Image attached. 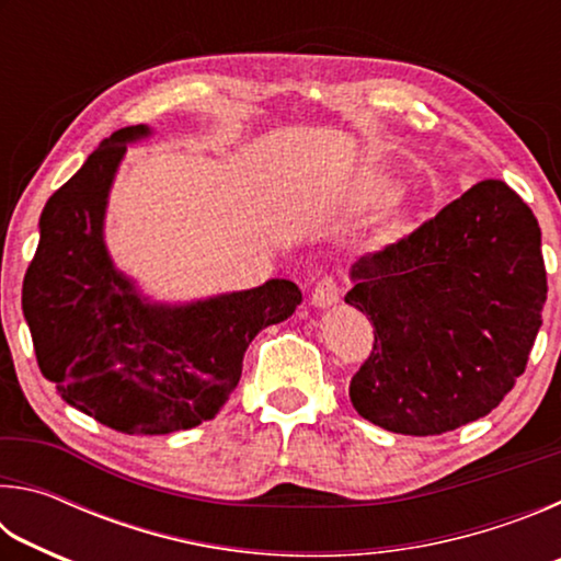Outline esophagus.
I'll list each match as a JSON object with an SVG mask.
<instances>
[{"instance_id":"34e87169","label":"esophagus","mask_w":561,"mask_h":561,"mask_svg":"<svg viewBox=\"0 0 561 561\" xmlns=\"http://www.w3.org/2000/svg\"><path fill=\"white\" fill-rule=\"evenodd\" d=\"M341 299V287H339V279L331 277H321L317 282L314 291H311V301H314V307H334V304Z\"/></svg>"}]
</instances>
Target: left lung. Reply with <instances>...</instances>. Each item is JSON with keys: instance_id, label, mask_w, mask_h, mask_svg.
Segmentation results:
<instances>
[{"instance_id": "8db88e82", "label": "left lung", "mask_w": 561, "mask_h": 561, "mask_svg": "<svg viewBox=\"0 0 561 561\" xmlns=\"http://www.w3.org/2000/svg\"><path fill=\"white\" fill-rule=\"evenodd\" d=\"M346 304L374 321L351 403L391 433L440 435L497 408L542 327V232L502 180H482L351 267Z\"/></svg>"}]
</instances>
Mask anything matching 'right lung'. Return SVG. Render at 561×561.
<instances>
[{
	"mask_svg": "<svg viewBox=\"0 0 561 561\" xmlns=\"http://www.w3.org/2000/svg\"><path fill=\"white\" fill-rule=\"evenodd\" d=\"M128 126L93 150L44 205L39 247L26 270L22 309L44 378L69 405L128 435H165L210 421L242 376L264 327L301 304L289 279L190 304H150L113 267L103 242L108 190Z\"/></svg>",
	"mask_w": 561,
	"mask_h": 561,
	"instance_id": "1",
	"label": "right lung"
}]
</instances>
